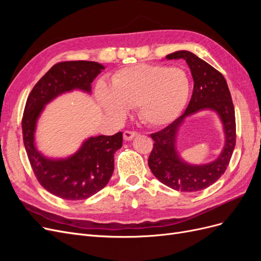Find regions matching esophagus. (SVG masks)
Listing matches in <instances>:
<instances>
[{"instance_id":"1","label":"esophagus","mask_w":261,"mask_h":261,"mask_svg":"<svg viewBox=\"0 0 261 261\" xmlns=\"http://www.w3.org/2000/svg\"><path fill=\"white\" fill-rule=\"evenodd\" d=\"M138 133L135 130H125L124 132V139L125 140H132L134 137L137 136Z\"/></svg>"}]
</instances>
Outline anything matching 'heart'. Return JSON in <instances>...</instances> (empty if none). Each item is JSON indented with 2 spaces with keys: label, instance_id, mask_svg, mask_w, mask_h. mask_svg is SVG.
Segmentation results:
<instances>
[{
  "label": "heart",
  "instance_id": "heart-1",
  "mask_svg": "<svg viewBox=\"0 0 261 261\" xmlns=\"http://www.w3.org/2000/svg\"><path fill=\"white\" fill-rule=\"evenodd\" d=\"M191 83L181 68L139 64L118 70L110 90L100 87L99 98L108 114L122 118L127 108L138 109L141 120L151 126L171 123L183 111Z\"/></svg>",
  "mask_w": 261,
  "mask_h": 261
}]
</instances>
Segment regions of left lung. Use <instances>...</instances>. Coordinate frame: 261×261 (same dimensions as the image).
<instances>
[{
    "mask_svg": "<svg viewBox=\"0 0 261 261\" xmlns=\"http://www.w3.org/2000/svg\"><path fill=\"white\" fill-rule=\"evenodd\" d=\"M169 60L184 59L191 68L194 90L185 112L163 129L150 134L154 141L148 165L162 184L180 192H198L223 175L236 144L235 111L225 78L219 70L189 51H176ZM203 108L215 109L225 125L226 146L223 153L209 165L189 166L181 162L175 150V136L184 118Z\"/></svg>",
    "mask_w": 261,
    "mask_h": 261,
    "instance_id": "8db88e82",
    "label": "left lung"
}]
</instances>
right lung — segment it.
<instances>
[{
	"instance_id": "obj_1",
	"label": "right lung",
	"mask_w": 261,
	"mask_h": 261,
	"mask_svg": "<svg viewBox=\"0 0 261 261\" xmlns=\"http://www.w3.org/2000/svg\"><path fill=\"white\" fill-rule=\"evenodd\" d=\"M105 67L97 62L70 61L53 65L29 93L21 120L28 160L40 185L66 200H83L106 187L114 170V153L123 144L122 132L86 140L80 151L65 160L46 159L37 151L34 134L44 106L73 89L90 92L91 83Z\"/></svg>"
}]
</instances>
